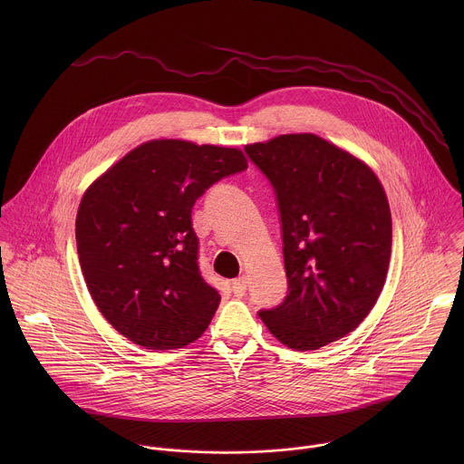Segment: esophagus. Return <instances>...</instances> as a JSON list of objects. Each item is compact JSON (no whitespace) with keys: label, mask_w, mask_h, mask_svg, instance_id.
<instances>
[{"label":"esophagus","mask_w":464,"mask_h":464,"mask_svg":"<svg viewBox=\"0 0 464 464\" xmlns=\"http://www.w3.org/2000/svg\"><path fill=\"white\" fill-rule=\"evenodd\" d=\"M232 293L237 298L245 296V293H246V278L245 276H239V278L232 280Z\"/></svg>","instance_id":"esophagus-1"}]
</instances>
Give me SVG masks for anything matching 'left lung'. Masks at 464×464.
Segmentation results:
<instances>
[{"mask_svg":"<svg viewBox=\"0 0 464 464\" xmlns=\"http://www.w3.org/2000/svg\"><path fill=\"white\" fill-rule=\"evenodd\" d=\"M280 214L287 295L259 311L295 350L344 337L373 309L392 257V212L375 173L314 133L245 146Z\"/></svg>","mask_w":464,"mask_h":464,"instance_id":"obj_1","label":"left lung"}]
</instances>
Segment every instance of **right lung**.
<instances>
[{"label":"right lung","instance_id":"right-lung-1","mask_svg":"<svg viewBox=\"0 0 464 464\" xmlns=\"http://www.w3.org/2000/svg\"><path fill=\"white\" fill-rule=\"evenodd\" d=\"M248 166L237 148L148 140L83 195L76 250L105 320L148 350L182 348L208 327L219 293L199 273L197 199Z\"/></svg>","mask_w":464,"mask_h":464}]
</instances>
